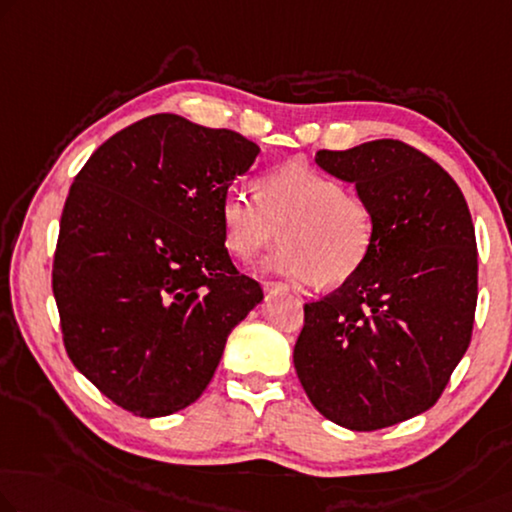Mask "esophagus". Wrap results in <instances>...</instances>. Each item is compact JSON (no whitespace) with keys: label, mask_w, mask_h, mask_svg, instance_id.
Returning a JSON list of instances; mask_svg holds the SVG:
<instances>
[{"label":"esophagus","mask_w":512,"mask_h":512,"mask_svg":"<svg viewBox=\"0 0 512 512\" xmlns=\"http://www.w3.org/2000/svg\"><path fill=\"white\" fill-rule=\"evenodd\" d=\"M262 285H264L266 292H273V289H287V285L282 280H264Z\"/></svg>","instance_id":"1"}]
</instances>
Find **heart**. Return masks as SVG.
Wrapping results in <instances>:
<instances>
[{"mask_svg": "<svg viewBox=\"0 0 512 512\" xmlns=\"http://www.w3.org/2000/svg\"><path fill=\"white\" fill-rule=\"evenodd\" d=\"M259 200L230 190L220 202L225 246L234 257H257L285 232L287 246L269 269L299 282L338 287L352 280L375 248L377 218L368 197L333 174L292 160L259 179Z\"/></svg>", "mask_w": 512, "mask_h": 512, "instance_id": "obj_1", "label": "heart"}]
</instances>
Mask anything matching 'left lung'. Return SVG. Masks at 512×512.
<instances>
[{
	"label": "left lung",
	"mask_w": 512,
	"mask_h": 512,
	"mask_svg": "<svg viewBox=\"0 0 512 512\" xmlns=\"http://www.w3.org/2000/svg\"><path fill=\"white\" fill-rule=\"evenodd\" d=\"M317 165L356 183L377 218L368 262L303 305L294 368L319 414L372 432L423 414L467 352L478 301V253L462 190L400 140L317 151Z\"/></svg>",
	"instance_id": "1"
}]
</instances>
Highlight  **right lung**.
Segmentation results:
<instances>
[{
  "label": "right lung",
  "mask_w": 512,
  "mask_h": 512,
  "mask_svg": "<svg viewBox=\"0 0 512 512\" xmlns=\"http://www.w3.org/2000/svg\"><path fill=\"white\" fill-rule=\"evenodd\" d=\"M257 154L227 128L154 114L103 142L68 190L52 262L61 338L121 409L154 418L195 402L262 301L220 223Z\"/></svg>",
  "instance_id": "obj_1"
}]
</instances>
